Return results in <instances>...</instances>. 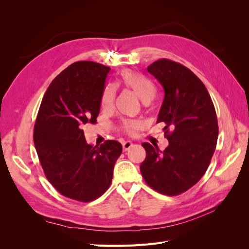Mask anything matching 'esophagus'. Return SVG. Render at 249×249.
<instances>
[{"label": "esophagus", "mask_w": 249, "mask_h": 249, "mask_svg": "<svg viewBox=\"0 0 249 249\" xmlns=\"http://www.w3.org/2000/svg\"><path fill=\"white\" fill-rule=\"evenodd\" d=\"M133 145H134V143H133L132 141H124V142L123 143L124 152H126V150H129Z\"/></svg>", "instance_id": "1"}]
</instances>
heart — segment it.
Returning <instances> with one entry per match:
<instances>
[{
    "instance_id": "b5f03b06",
    "label": "heart",
    "mask_w": 249,
    "mask_h": 249,
    "mask_svg": "<svg viewBox=\"0 0 249 249\" xmlns=\"http://www.w3.org/2000/svg\"><path fill=\"white\" fill-rule=\"evenodd\" d=\"M120 83L136 93L141 101L148 103L156 94V86L148 78L132 71H124L120 73ZM116 91L114 86L107 85L104 88L101 96V106L104 110L110 111L114 108ZM141 126V124L135 120H125L123 124V131L126 134L134 135Z\"/></svg>"
}]
</instances>
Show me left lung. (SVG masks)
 <instances>
[{"mask_svg": "<svg viewBox=\"0 0 249 249\" xmlns=\"http://www.w3.org/2000/svg\"><path fill=\"white\" fill-rule=\"evenodd\" d=\"M147 71L164 89L157 123L166 124L169 145L161 152L158 145L142 143L146 157L140 171L154 190L175 196L196 184L209 167L218 138L216 111L206 86L186 66L160 59Z\"/></svg>", "mask_w": 249, "mask_h": 249, "instance_id": "left-lung-1", "label": "left lung"}]
</instances>
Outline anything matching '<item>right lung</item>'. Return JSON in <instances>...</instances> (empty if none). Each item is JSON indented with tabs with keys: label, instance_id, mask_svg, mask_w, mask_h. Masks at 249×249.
<instances>
[{
	"label": "right lung",
	"instance_id": "right-lung-1",
	"mask_svg": "<svg viewBox=\"0 0 249 249\" xmlns=\"http://www.w3.org/2000/svg\"><path fill=\"white\" fill-rule=\"evenodd\" d=\"M110 70L92 61L70 65L52 81L34 125V144L48 180L63 196L82 202L106 192L123 152L115 140L88 144L82 130L96 123Z\"/></svg>",
	"mask_w": 249,
	"mask_h": 249
}]
</instances>
